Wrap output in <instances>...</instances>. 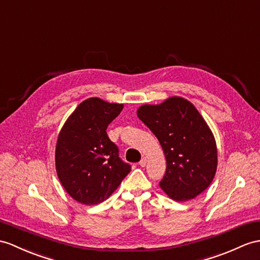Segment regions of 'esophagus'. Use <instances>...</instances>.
<instances>
[{
	"label": "esophagus",
	"instance_id": "1",
	"mask_svg": "<svg viewBox=\"0 0 260 260\" xmlns=\"http://www.w3.org/2000/svg\"><path fill=\"white\" fill-rule=\"evenodd\" d=\"M147 162H148V159H147V157H145V156H143L142 159H141V161L139 162V166L143 168V167L147 166Z\"/></svg>",
	"mask_w": 260,
	"mask_h": 260
}]
</instances>
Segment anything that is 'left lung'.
Segmentation results:
<instances>
[{"label": "left lung", "instance_id": "obj_1", "mask_svg": "<svg viewBox=\"0 0 260 260\" xmlns=\"http://www.w3.org/2000/svg\"><path fill=\"white\" fill-rule=\"evenodd\" d=\"M139 119L159 140L167 160L160 187L170 199L185 202L210 186L217 169V147L210 126L188 100L173 96L142 105Z\"/></svg>", "mask_w": 260, "mask_h": 260}]
</instances>
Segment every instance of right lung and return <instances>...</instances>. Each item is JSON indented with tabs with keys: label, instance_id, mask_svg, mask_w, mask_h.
<instances>
[{
	"label": "right lung",
	"instance_id": "1",
	"mask_svg": "<svg viewBox=\"0 0 260 260\" xmlns=\"http://www.w3.org/2000/svg\"><path fill=\"white\" fill-rule=\"evenodd\" d=\"M122 108V104L88 98L59 131L55 150L57 176L66 192L81 204L106 201L130 172L106 131Z\"/></svg>",
	"mask_w": 260,
	"mask_h": 260
}]
</instances>
